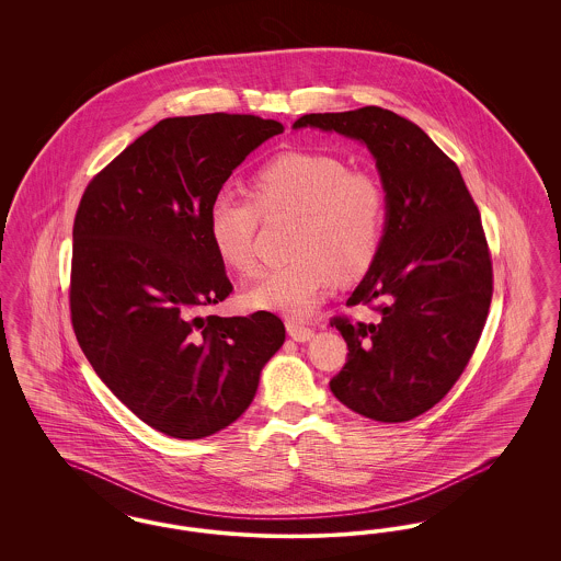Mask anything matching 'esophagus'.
<instances>
[{"mask_svg": "<svg viewBox=\"0 0 561 561\" xmlns=\"http://www.w3.org/2000/svg\"><path fill=\"white\" fill-rule=\"evenodd\" d=\"M286 328H288V334L293 336L296 343H307L313 336V330L309 325L300 323V321H288Z\"/></svg>", "mask_w": 561, "mask_h": 561, "instance_id": "34e87169", "label": "esophagus"}]
</instances>
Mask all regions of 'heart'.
Segmentation results:
<instances>
[{"label": "heart", "instance_id": "obj_1", "mask_svg": "<svg viewBox=\"0 0 561 561\" xmlns=\"http://www.w3.org/2000/svg\"><path fill=\"white\" fill-rule=\"evenodd\" d=\"M252 196L222 188L208 210V236L225 267L254 275L261 214H298L293 263L273 268L243 294L252 309L305 318L341 277L373 265L387 225V195L368 172H351L330 153L286 151L265 161L252 179Z\"/></svg>", "mask_w": 561, "mask_h": 561}]
</instances>
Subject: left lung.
Wrapping results in <instances>:
<instances>
[{"instance_id": "1", "label": "left lung", "mask_w": 561, "mask_h": 561, "mask_svg": "<svg viewBox=\"0 0 561 561\" xmlns=\"http://www.w3.org/2000/svg\"><path fill=\"white\" fill-rule=\"evenodd\" d=\"M362 140L387 193L380 250L347 307L376 323L332 318L347 364L330 380L353 412L403 423L444 400L478 347L492 300V259L458 165L416 124L389 108L309 113L294 128Z\"/></svg>"}]
</instances>
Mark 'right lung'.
Returning <instances> with one entry per match:
<instances>
[{
	"instance_id": "add662e5",
	"label": "right lung",
	"mask_w": 561,
	"mask_h": 561,
	"mask_svg": "<svg viewBox=\"0 0 561 561\" xmlns=\"http://www.w3.org/2000/svg\"><path fill=\"white\" fill-rule=\"evenodd\" d=\"M284 126L238 113L168 117L83 191L71 323L94 373L149 427L202 439L238 421L286 341L268 311L202 316L233 286L208 236L214 195Z\"/></svg>"
}]
</instances>
